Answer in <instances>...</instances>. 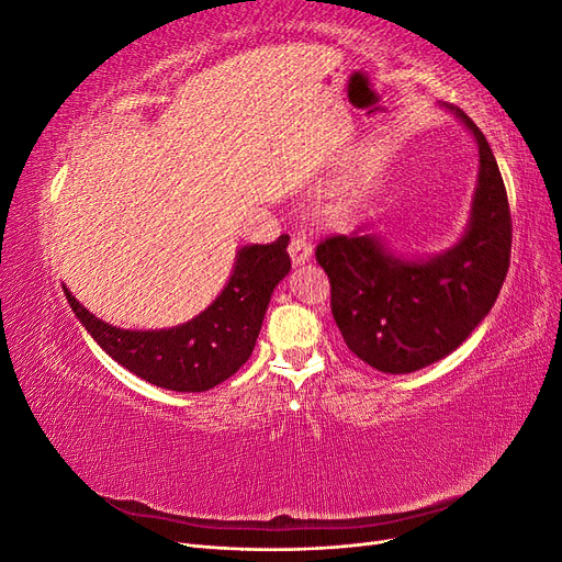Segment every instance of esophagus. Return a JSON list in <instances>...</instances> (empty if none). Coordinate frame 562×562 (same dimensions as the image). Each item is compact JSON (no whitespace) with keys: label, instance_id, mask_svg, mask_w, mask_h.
<instances>
[{"label":"esophagus","instance_id":"esophagus-1","mask_svg":"<svg viewBox=\"0 0 562 562\" xmlns=\"http://www.w3.org/2000/svg\"><path fill=\"white\" fill-rule=\"evenodd\" d=\"M288 252H291V260L297 267V265H304L307 260H312L314 250H312V244L307 241V236L295 234L291 239V246H288Z\"/></svg>","mask_w":562,"mask_h":562}]
</instances>
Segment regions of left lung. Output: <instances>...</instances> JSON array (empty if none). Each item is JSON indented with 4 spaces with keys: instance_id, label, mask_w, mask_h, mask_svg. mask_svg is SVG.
Instances as JSON below:
<instances>
[{
    "instance_id": "1",
    "label": "left lung",
    "mask_w": 562,
    "mask_h": 562,
    "mask_svg": "<svg viewBox=\"0 0 562 562\" xmlns=\"http://www.w3.org/2000/svg\"><path fill=\"white\" fill-rule=\"evenodd\" d=\"M448 110L471 131L481 161L462 239L427 260L398 258L368 225L316 246L347 347L391 375L427 368L462 345L490 314L512 258V211L495 155L462 110Z\"/></svg>"
}]
</instances>
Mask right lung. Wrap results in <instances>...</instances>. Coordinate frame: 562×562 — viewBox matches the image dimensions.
<instances>
[{
    "mask_svg": "<svg viewBox=\"0 0 562 562\" xmlns=\"http://www.w3.org/2000/svg\"><path fill=\"white\" fill-rule=\"evenodd\" d=\"M291 236L236 252L227 285L206 310L182 326L124 330L95 318L63 288L81 326L112 359L140 380L168 391H209L232 378L252 353L265 312L279 281L291 271Z\"/></svg>",
    "mask_w": 562,
    "mask_h": 562,
    "instance_id": "add662e5",
    "label": "right lung"
}]
</instances>
